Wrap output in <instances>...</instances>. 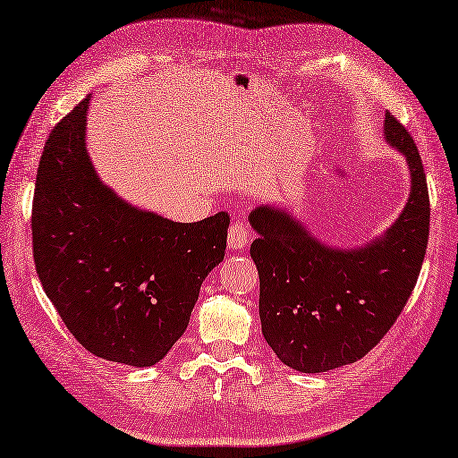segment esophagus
I'll list each match as a JSON object with an SVG mask.
<instances>
[{
  "instance_id": "esophagus-1",
  "label": "esophagus",
  "mask_w": 458,
  "mask_h": 458,
  "mask_svg": "<svg viewBox=\"0 0 458 458\" xmlns=\"http://www.w3.org/2000/svg\"><path fill=\"white\" fill-rule=\"evenodd\" d=\"M247 242H249V227H247V223L241 221V219L233 221L231 227H229V237H227L229 249L231 250L244 249V247H247Z\"/></svg>"
}]
</instances>
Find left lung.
<instances>
[{"label": "left lung", "mask_w": 458, "mask_h": 458, "mask_svg": "<svg viewBox=\"0 0 458 458\" xmlns=\"http://www.w3.org/2000/svg\"><path fill=\"white\" fill-rule=\"evenodd\" d=\"M385 136L406 155L411 192L383 239L332 250L282 209L250 214L262 334L292 369L322 373L361 360L393 328L418 282L429 239L426 173L414 140L390 113Z\"/></svg>", "instance_id": "1"}]
</instances>
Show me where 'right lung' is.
I'll list each match as a JSON object with an SVG mask.
<instances>
[{
    "mask_svg": "<svg viewBox=\"0 0 458 458\" xmlns=\"http://www.w3.org/2000/svg\"><path fill=\"white\" fill-rule=\"evenodd\" d=\"M85 97L54 126L32 196V256L64 325L106 361L149 367L182 336L199 285L223 260L229 216L169 221L98 182Z\"/></svg>",
    "mask_w": 458,
    "mask_h": 458,
    "instance_id": "right-lung-1",
    "label": "right lung"
}]
</instances>
